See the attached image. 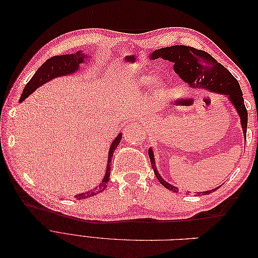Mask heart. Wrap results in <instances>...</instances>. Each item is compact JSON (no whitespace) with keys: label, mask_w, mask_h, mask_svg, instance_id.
Instances as JSON below:
<instances>
[{"label":"heart","mask_w":258,"mask_h":258,"mask_svg":"<svg viewBox=\"0 0 258 258\" xmlns=\"http://www.w3.org/2000/svg\"><path fill=\"white\" fill-rule=\"evenodd\" d=\"M153 84V88L156 91H161L163 88H165V84H163L161 81L159 80H155L152 75H143L138 79V81L136 82V85L139 86V87H148Z\"/></svg>","instance_id":"b5f03b06"}]
</instances>
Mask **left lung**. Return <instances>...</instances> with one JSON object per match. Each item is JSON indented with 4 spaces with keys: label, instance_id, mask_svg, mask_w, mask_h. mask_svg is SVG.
Segmentation results:
<instances>
[{
    "label": "left lung",
    "instance_id": "obj_1",
    "mask_svg": "<svg viewBox=\"0 0 258 258\" xmlns=\"http://www.w3.org/2000/svg\"><path fill=\"white\" fill-rule=\"evenodd\" d=\"M158 58L171 62L173 64L174 72L183 82L188 84L190 88L206 89L227 97L240 117L241 128L246 139L247 111L244 105L243 95H242L238 81L227 69L218 63L210 53L184 45H174L170 47L156 49L150 54V59L152 60ZM148 156H150L154 173L160 184L165 186L167 189L177 192V187L168 183L158 172L152 147L148 150ZM220 187L221 186H218L215 189L207 191H199L197 195L198 196L208 195L215 191Z\"/></svg>",
    "mask_w": 258,
    "mask_h": 258
}]
</instances>
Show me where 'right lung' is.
<instances>
[{
    "label": "right lung",
    "instance_id": "add662e5",
    "mask_svg": "<svg viewBox=\"0 0 258 258\" xmlns=\"http://www.w3.org/2000/svg\"><path fill=\"white\" fill-rule=\"evenodd\" d=\"M89 62V53H85L82 50L76 51L75 53L71 54H62V56H54L49 59L46 60L44 63L38 68L35 74L32 76V79L29 81V83L26 85L25 89H23L21 97L19 99V103L23 102L25 99H27L31 93H33L38 87H41L42 85L50 82L53 79H57V77L61 76H68L72 75L76 72L80 71L81 64L83 63H88ZM122 135L118 134L114 141L112 142L110 150H108V157H107V165L104 177L97 187L93 189H90L88 191H85L82 194L76 195L75 198L77 199H86L95 196V195L103 191L108 183V179H110V171H111V161L113 154L116 150V147L118 146Z\"/></svg>",
    "mask_w": 258,
    "mask_h": 258
}]
</instances>
